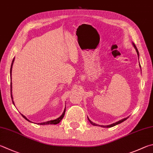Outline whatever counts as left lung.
<instances>
[{
	"instance_id": "8db88e82",
	"label": "left lung",
	"mask_w": 153,
	"mask_h": 153,
	"mask_svg": "<svg viewBox=\"0 0 153 153\" xmlns=\"http://www.w3.org/2000/svg\"><path fill=\"white\" fill-rule=\"evenodd\" d=\"M132 45H133V46H134V48L136 49V51H137V55H138V57L139 56V53H138V49H137V47H136V45H134V43H132ZM128 118V117H127V118H123V119H122V120H119V121H118V122H116V123H113V124H110V125H107V126H104V125H98V124H95V123H94L93 122H91L90 119L88 118V120L90 121V123L92 124V125H94V126H101V127H104V128H110V127H113V126H116V125H117V124H120V123H123V122H124V121H125L126 120V119Z\"/></svg>"
}]
</instances>
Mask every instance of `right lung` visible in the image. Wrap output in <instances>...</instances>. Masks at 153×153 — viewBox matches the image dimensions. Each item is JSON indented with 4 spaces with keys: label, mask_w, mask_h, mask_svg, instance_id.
Instances as JSON below:
<instances>
[{
    "label": "right lung",
    "mask_w": 153,
    "mask_h": 153,
    "mask_svg": "<svg viewBox=\"0 0 153 153\" xmlns=\"http://www.w3.org/2000/svg\"><path fill=\"white\" fill-rule=\"evenodd\" d=\"M14 61H15V58H14L13 59V62H12V63H11V67H10V77H11V74H12V68H13V62H14ZM10 94H11V98H12V101H13V104L15 105V103H14V102H13V95H12V83H10ZM65 109H64V111H63V114H62V116H59V118H57V119H55V120H49V121H47V122H45V123H38L39 124H41V125H45V124H58V123H59L60 122H61V120H62L63 119V116H64V115H65ZM21 114V116H23V117L25 119V120H27V121H29V122H30L29 119H27L25 116L24 115H23L22 114ZM30 123H31V122H30Z\"/></svg>",
    "instance_id": "obj_1"
}]
</instances>
